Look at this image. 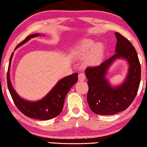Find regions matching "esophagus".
I'll use <instances>...</instances> for the list:
<instances>
[{
    "label": "esophagus",
    "mask_w": 147,
    "mask_h": 147,
    "mask_svg": "<svg viewBox=\"0 0 147 147\" xmlns=\"http://www.w3.org/2000/svg\"><path fill=\"white\" fill-rule=\"evenodd\" d=\"M85 79H86V76L84 73H82L78 74V80H79V81H83V80H84Z\"/></svg>",
    "instance_id": "obj_1"
}]
</instances>
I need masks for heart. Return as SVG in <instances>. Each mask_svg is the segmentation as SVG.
I'll return each instance as SVG.
<instances>
[{"instance_id":"b5f03b06","label":"heart","mask_w":147,"mask_h":147,"mask_svg":"<svg viewBox=\"0 0 147 147\" xmlns=\"http://www.w3.org/2000/svg\"><path fill=\"white\" fill-rule=\"evenodd\" d=\"M76 55L83 58L87 55L85 63L87 65H98L103 57V47L101 44H96L90 40H83L76 47Z\"/></svg>"}]
</instances>
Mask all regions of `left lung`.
Listing matches in <instances>:
<instances>
[{"mask_svg":"<svg viewBox=\"0 0 147 147\" xmlns=\"http://www.w3.org/2000/svg\"><path fill=\"white\" fill-rule=\"evenodd\" d=\"M115 34L117 40L115 55L99 66L85 70L88 80V104L92 112L100 115H115L126 110L135 98L140 82L141 68L135 47L120 33ZM120 57L128 61L129 71L125 82L113 88L106 79V74L112 62Z\"/></svg>","mask_w":147,"mask_h":147,"instance_id":"left-lung-1","label":"left lung"}]
</instances>
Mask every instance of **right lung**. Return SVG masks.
I'll return each mask as SVG.
<instances>
[{
	"label": "right lung",
	"mask_w": 147,
	"mask_h": 147,
	"mask_svg": "<svg viewBox=\"0 0 147 147\" xmlns=\"http://www.w3.org/2000/svg\"><path fill=\"white\" fill-rule=\"evenodd\" d=\"M40 35V34L29 35L23 41L19 43L16 49L24 44L30 38ZM12 55L13 53L10 58L9 69L7 72V84L12 100L18 110L26 117L31 119L43 120V121L53 119L59 115L63 110L66 96L72 86L77 82L78 73H76L71 74L60 80L55 87H53L49 93L42 100L36 102H30L18 96L12 86L10 80L9 72Z\"/></svg>",
	"instance_id": "obj_1"
}]
</instances>
